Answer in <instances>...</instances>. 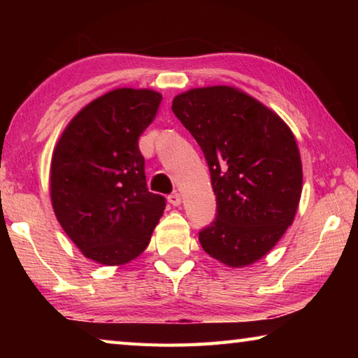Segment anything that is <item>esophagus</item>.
I'll return each instance as SVG.
<instances>
[{"label":"esophagus","instance_id":"obj_1","mask_svg":"<svg viewBox=\"0 0 358 358\" xmlns=\"http://www.w3.org/2000/svg\"><path fill=\"white\" fill-rule=\"evenodd\" d=\"M169 202H171L173 207H178V205L181 203V196L178 192H172L171 196H169Z\"/></svg>","mask_w":358,"mask_h":358}]
</instances>
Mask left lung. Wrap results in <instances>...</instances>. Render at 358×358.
Masks as SVG:
<instances>
[{
  "instance_id": "1",
  "label": "left lung",
  "mask_w": 358,
  "mask_h": 358,
  "mask_svg": "<svg viewBox=\"0 0 358 358\" xmlns=\"http://www.w3.org/2000/svg\"><path fill=\"white\" fill-rule=\"evenodd\" d=\"M172 110L202 148L216 216L199 232L205 252L229 266L264 257L292 224L301 196V161L287 124L230 87L196 88Z\"/></svg>"
}]
</instances>
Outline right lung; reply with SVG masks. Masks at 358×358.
Listing matches in <instances>:
<instances>
[{
	"label": "right lung",
	"mask_w": 358,
	"mask_h": 358,
	"mask_svg": "<svg viewBox=\"0 0 358 358\" xmlns=\"http://www.w3.org/2000/svg\"><path fill=\"white\" fill-rule=\"evenodd\" d=\"M161 99L151 90H113L72 118L53 151V211L78 250L98 264L136 259L164 213L166 197L148 191L138 150Z\"/></svg>",
	"instance_id": "add662e5"
}]
</instances>
